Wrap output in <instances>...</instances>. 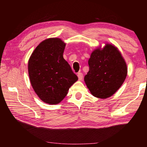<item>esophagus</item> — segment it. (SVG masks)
I'll return each instance as SVG.
<instances>
[{"label":"esophagus","mask_w":147,"mask_h":147,"mask_svg":"<svg viewBox=\"0 0 147 147\" xmlns=\"http://www.w3.org/2000/svg\"><path fill=\"white\" fill-rule=\"evenodd\" d=\"M77 76H78V77L79 80H82V78H83V74L82 73H78V74H77Z\"/></svg>","instance_id":"1"}]
</instances>
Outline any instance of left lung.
I'll use <instances>...</instances> for the list:
<instances>
[{"mask_svg": "<svg viewBox=\"0 0 147 147\" xmlns=\"http://www.w3.org/2000/svg\"><path fill=\"white\" fill-rule=\"evenodd\" d=\"M89 72L84 81L93 96L109 97L118 90L127 75V67L117 49L106 44L93 52L89 59Z\"/></svg>", "mask_w": 147, "mask_h": 147, "instance_id": "obj_1", "label": "left lung"}]
</instances>
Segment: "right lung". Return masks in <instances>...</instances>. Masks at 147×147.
Wrapping results in <instances>:
<instances>
[{"label": "right lung", "instance_id": "right-lung-1", "mask_svg": "<svg viewBox=\"0 0 147 147\" xmlns=\"http://www.w3.org/2000/svg\"><path fill=\"white\" fill-rule=\"evenodd\" d=\"M65 44L59 38L42 41L28 61L30 80L34 91L45 103L57 104L65 97L78 77L63 58Z\"/></svg>", "mask_w": 147, "mask_h": 147}]
</instances>
